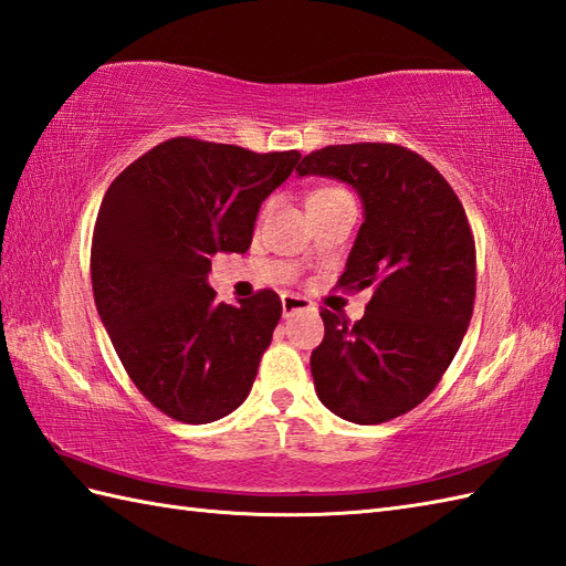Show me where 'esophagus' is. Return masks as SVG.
<instances>
[{
	"label": "esophagus",
	"instance_id": "esophagus-1",
	"mask_svg": "<svg viewBox=\"0 0 566 566\" xmlns=\"http://www.w3.org/2000/svg\"><path fill=\"white\" fill-rule=\"evenodd\" d=\"M313 304L308 298L298 296V294H282V315L289 318V315H294L296 311H311Z\"/></svg>",
	"mask_w": 566,
	"mask_h": 566
}]
</instances>
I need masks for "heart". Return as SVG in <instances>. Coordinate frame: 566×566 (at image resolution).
<instances>
[{
  "label": "heart",
  "instance_id": "1",
  "mask_svg": "<svg viewBox=\"0 0 566 566\" xmlns=\"http://www.w3.org/2000/svg\"><path fill=\"white\" fill-rule=\"evenodd\" d=\"M339 192H345V190H337V188H323V190H315V192L308 197V202H313V200H325V197H333V195H339Z\"/></svg>",
  "mask_w": 566,
  "mask_h": 566
}]
</instances>
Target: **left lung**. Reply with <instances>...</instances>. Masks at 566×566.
I'll return each mask as SVG.
<instances>
[{
    "label": "left lung",
    "instance_id": "obj_1",
    "mask_svg": "<svg viewBox=\"0 0 566 566\" xmlns=\"http://www.w3.org/2000/svg\"><path fill=\"white\" fill-rule=\"evenodd\" d=\"M296 170L359 192L364 223L337 286L371 289L357 323L321 311L315 392L347 422H388L437 388L470 325L475 241L465 209L437 168L398 144H335L304 156Z\"/></svg>",
    "mask_w": 566,
    "mask_h": 566
}]
</instances>
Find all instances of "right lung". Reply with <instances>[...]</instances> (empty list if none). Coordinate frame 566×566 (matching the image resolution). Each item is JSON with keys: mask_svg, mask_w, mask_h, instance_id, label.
I'll return each instance as SVG.
<instances>
[{"mask_svg": "<svg viewBox=\"0 0 566 566\" xmlns=\"http://www.w3.org/2000/svg\"><path fill=\"white\" fill-rule=\"evenodd\" d=\"M298 159L176 137L103 197L91 241L96 308L133 384L178 422H217L253 388L282 301L260 289L223 304L207 274L214 253L251 248L260 205Z\"/></svg>", "mask_w": 566, "mask_h": 566, "instance_id": "1", "label": "right lung"}]
</instances>
